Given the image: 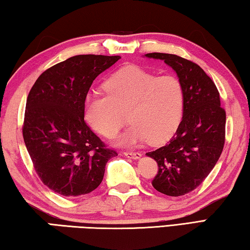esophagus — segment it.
Returning a JSON list of instances; mask_svg holds the SVG:
<instances>
[{
    "mask_svg": "<svg viewBox=\"0 0 250 250\" xmlns=\"http://www.w3.org/2000/svg\"><path fill=\"white\" fill-rule=\"evenodd\" d=\"M124 154L126 156V158L134 159V160L140 159V158H141V155H142L141 153H139V152H129V151L124 152Z\"/></svg>",
    "mask_w": 250,
    "mask_h": 250,
    "instance_id": "obj_1",
    "label": "esophagus"
}]
</instances>
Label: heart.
I'll return each instance as SVG.
<instances>
[{"label": "heart", "instance_id": "obj_1", "mask_svg": "<svg viewBox=\"0 0 250 250\" xmlns=\"http://www.w3.org/2000/svg\"><path fill=\"white\" fill-rule=\"evenodd\" d=\"M105 96L88 94L83 117L90 128L105 138H115L131 125L121 145L149 140L158 145L175 132L183 117L184 88L175 75L155 76L139 66L125 67L104 83Z\"/></svg>", "mask_w": 250, "mask_h": 250}]
</instances>
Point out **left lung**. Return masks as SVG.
<instances>
[{
    "label": "left lung",
    "instance_id": "1",
    "mask_svg": "<svg viewBox=\"0 0 250 250\" xmlns=\"http://www.w3.org/2000/svg\"><path fill=\"white\" fill-rule=\"evenodd\" d=\"M175 71L184 88V111L175 134L166 146L146 155L156 161L153 188L168 196H181L204 181L222 154L226 112L213 80L195 62L177 55L150 53Z\"/></svg>",
    "mask_w": 250,
    "mask_h": 250
}]
</instances>
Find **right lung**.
Here are the masks:
<instances>
[{"instance_id": "right-lung-1", "label": "right lung", "mask_w": 250, "mask_h": 250, "mask_svg": "<svg viewBox=\"0 0 250 250\" xmlns=\"http://www.w3.org/2000/svg\"><path fill=\"white\" fill-rule=\"evenodd\" d=\"M120 56L77 55L42 74L29 91L23 138L34 168L55 193L76 197L96 189L105 164L118 155L83 120L94 80Z\"/></svg>"}]
</instances>
